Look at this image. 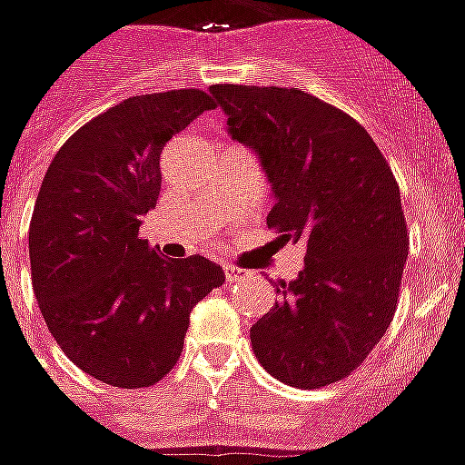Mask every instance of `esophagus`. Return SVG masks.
<instances>
[{
	"instance_id": "34e87169",
	"label": "esophagus",
	"mask_w": 465,
	"mask_h": 465,
	"mask_svg": "<svg viewBox=\"0 0 465 465\" xmlns=\"http://www.w3.org/2000/svg\"><path fill=\"white\" fill-rule=\"evenodd\" d=\"M224 274H226V282H229V284H233V282H236V279L243 277V270H241V267L226 265V267H224Z\"/></svg>"
}]
</instances>
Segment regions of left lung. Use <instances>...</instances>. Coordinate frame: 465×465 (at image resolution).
I'll return each instance as SVG.
<instances>
[{"instance_id": "1", "label": "left lung", "mask_w": 465, "mask_h": 465, "mask_svg": "<svg viewBox=\"0 0 465 465\" xmlns=\"http://www.w3.org/2000/svg\"><path fill=\"white\" fill-rule=\"evenodd\" d=\"M229 134L262 160L274 193L267 226L305 245V270L251 327L260 365L320 390L349 377L399 305L409 229L387 157L361 124L298 88H210Z\"/></svg>"}]
</instances>
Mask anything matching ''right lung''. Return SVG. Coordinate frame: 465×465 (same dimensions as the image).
<instances>
[{
  "mask_svg": "<svg viewBox=\"0 0 465 465\" xmlns=\"http://www.w3.org/2000/svg\"><path fill=\"white\" fill-rule=\"evenodd\" d=\"M205 109V90L119 102L59 147L30 217V279L47 330L83 372L141 390L176 365L191 311L224 284L203 255L164 258L138 236L157 205L160 154Z\"/></svg>",
  "mask_w": 465,
  "mask_h": 465,
  "instance_id": "1",
  "label": "right lung"
}]
</instances>
